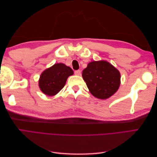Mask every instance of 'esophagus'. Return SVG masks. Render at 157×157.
<instances>
[{"label": "esophagus", "instance_id": "1", "mask_svg": "<svg viewBox=\"0 0 157 157\" xmlns=\"http://www.w3.org/2000/svg\"><path fill=\"white\" fill-rule=\"evenodd\" d=\"M80 72H81V71H80V70H77V71H75V74L76 75H81V73H80Z\"/></svg>", "mask_w": 157, "mask_h": 157}]
</instances>
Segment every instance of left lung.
Returning a JSON list of instances; mask_svg holds the SVG:
<instances>
[{"label":"left lung","instance_id":"1","mask_svg":"<svg viewBox=\"0 0 157 157\" xmlns=\"http://www.w3.org/2000/svg\"><path fill=\"white\" fill-rule=\"evenodd\" d=\"M82 77L90 93L101 99L115 94L121 83L119 71L105 61L89 63L82 71Z\"/></svg>","mask_w":157,"mask_h":157}]
</instances>
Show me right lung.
<instances>
[{
  "label": "right lung",
  "instance_id": "1",
  "mask_svg": "<svg viewBox=\"0 0 157 157\" xmlns=\"http://www.w3.org/2000/svg\"><path fill=\"white\" fill-rule=\"evenodd\" d=\"M73 71L63 63H56L46 69L40 75L39 87L47 96H54L62 89Z\"/></svg>",
  "mask_w": 157,
  "mask_h": 157
}]
</instances>
